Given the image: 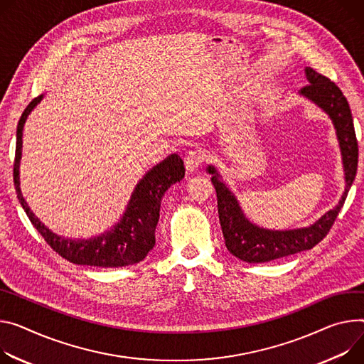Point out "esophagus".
Listing matches in <instances>:
<instances>
[{
  "mask_svg": "<svg viewBox=\"0 0 364 364\" xmlns=\"http://www.w3.org/2000/svg\"><path fill=\"white\" fill-rule=\"evenodd\" d=\"M202 162H203V155L199 151H191L184 158V167H186L187 173H194L197 168L200 167Z\"/></svg>",
  "mask_w": 364,
  "mask_h": 364,
  "instance_id": "esophagus-1",
  "label": "esophagus"
}]
</instances>
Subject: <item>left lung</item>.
<instances>
[{"label": "left lung", "instance_id": "left-lung-1", "mask_svg": "<svg viewBox=\"0 0 364 364\" xmlns=\"http://www.w3.org/2000/svg\"><path fill=\"white\" fill-rule=\"evenodd\" d=\"M305 75L309 84L301 88L299 95L326 113L334 124L343 158L346 188L338 205L323 213L315 223L284 230L267 229L252 223L244 215L237 196L225 184L216 167L209 165L206 171L212 176L216 190L218 213L225 245L230 254L247 262H267L314 248L331 229L355 178L358 146L347 98L331 80L312 68L306 67Z\"/></svg>", "mask_w": 364, "mask_h": 364}]
</instances>
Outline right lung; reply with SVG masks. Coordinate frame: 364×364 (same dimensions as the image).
Segmentation results:
<instances>
[{"instance_id": "right-lung-1", "label": "right lung", "mask_w": 364, "mask_h": 364, "mask_svg": "<svg viewBox=\"0 0 364 364\" xmlns=\"http://www.w3.org/2000/svg\"><path fill=\"white\" fill-rule=\"evenodd\" d=\"M43 94L31 100L23 112L17 124V142H16V161H14V186L18 202L26 215L45 241L60 257L74 264L92 267H126L142 261L155 245V228L159 219L161 200L173 184L184 178V164L180 155L171 154L154 167L139 180L132 191L130 200L117 223L109 230L92 238H65L60 237L31 212L20 188V161L23 149V129L24 123L41 102Z\"/></svg>"}]
</instances>
